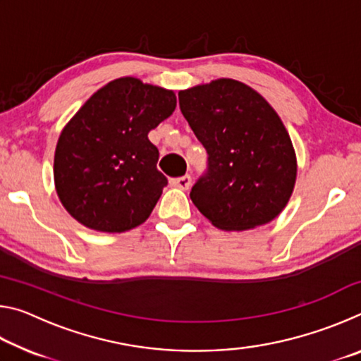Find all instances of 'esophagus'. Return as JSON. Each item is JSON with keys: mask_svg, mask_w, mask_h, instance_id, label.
I'll return each instance as SVG.
<instances>
[{"mask_svg": "<svg viewBox=\"0 0 361 361\" xmlns=\"http://www.w3.org/2000/svg\"><path fill=\"white\" fill-rule=\"evenodd\" d=\"M170 183H172V186H175V188L188 189L189 186H191V176L183 175V176H178V178H172L170 180Z\"/></svg>", "mask_w": 361, "mask_h": 361, "instance_id": "1", "label": "esophagus"}]
</instances>
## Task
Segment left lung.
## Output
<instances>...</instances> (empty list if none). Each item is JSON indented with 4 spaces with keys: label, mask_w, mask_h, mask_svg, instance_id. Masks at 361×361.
Wrapping results in <instances>:
<instances>
[{
    "label": "left lung",
    "mask_w": 361,
    "mask_h": 361,
    "mask_svg": "<svg viewBox=\"0 0 361 361\" xmlns=\"http://www.w3.org/2000/svg\"><path fill=\"white\" fill-rule=\"evenodd\" d=\"M180 109L207 151L191 200L212 224L245 231L285 209L296 157L279 114L248 85L216 79L178 94Z\"/></svg>",
    "instance_id": "8db88e82"
}]
</instances>
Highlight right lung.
I'll list each match as a JSON object with an SVG mask.
<instances>
[{
    "mask_svg": "<svg viewBox=\"0 0 361 361\" xmlns=\"http://www.w3.org/2000/svg\"><path fill=\"white\" fill-rule=\"evenodd\" d=\"M176 95L135 78L103 85L59 138L54 180L70 215L90 229L124 232L145 223L167 176L148 140L173 113Z\"/></svg>",
    "mask_w": 361,
    "mask_h": 361,
    "instance_id": "add662e5",
    "label": "right lung"
}]
</instances>
